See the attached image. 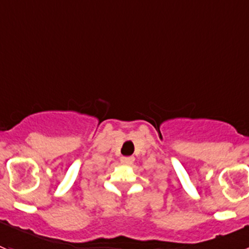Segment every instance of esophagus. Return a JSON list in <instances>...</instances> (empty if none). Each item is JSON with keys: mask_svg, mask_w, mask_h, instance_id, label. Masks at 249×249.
<instances>
[{"mask_svg": "<svg viewBox=\"0 0 249 249\" xmlns=\"http://www.w3.org/2000/svg\"><path fill=\"white\" fill-rule=\"evenodd\" d=\"M120 161L125 165H131L132 162L135 161V158L134 157H122L120 158Z\"/></svg>", "mask_w": 249, "mask_h": 249, "instance_id": "1", "label": "esophagus"}]
</instances>
